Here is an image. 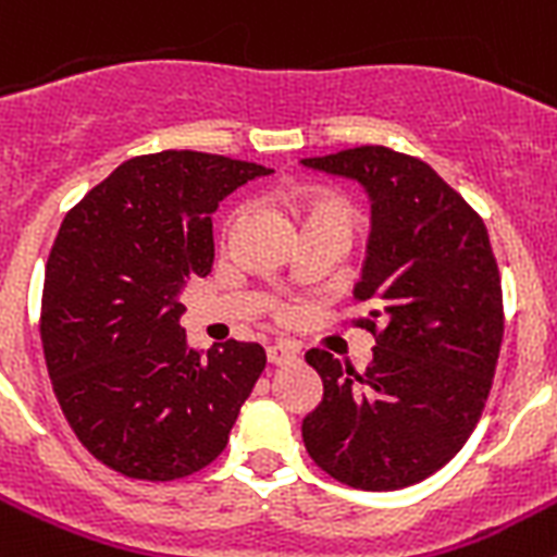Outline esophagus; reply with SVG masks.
<instances>
[{
  "label": "esophagus",
  "instance_id": "34e87169",
  "mask_svg": "<svg viewBox=\"0 0 557 557\" xmlns=\"http://www.w3.org/2000/svg\"><path fill=\"white\" fill-rule=\"evenodd\" d=\"M268 359L270 366H289L298 359V348L289 346V343H275V346H268Z\"/></svg>",
  "mask_w": 557,
  "mask_h": 557
}]
</instances>
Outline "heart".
Wrapping results in <instances>:
<instances>
[{
  "mask_svg": "<svg viewBox=\"0 0 557 557\" xmlns=\"http://www.w3.org/2000/svg\"><path fill=\"white\" fill-rule=\"evenodd\" d=\"M295 214L301 218L304 228H337L351 236L357 228V209L348 198L329 189H301L295 191L293 198ZM248 218V203H236L223 220V239H231L239 225Z\"/></svg>",
  "mask_w": 557,
  "mask_h": 557,
  "instance_id": "1",
  "label": "heart"
}]
</instances>
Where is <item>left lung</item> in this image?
Returning <instances> with one entry per match:
<instances>
[{"instance_id":"left-lung-1","label":"left lung","mask_w":557,"mask_h":557,"mask_svg":"<svg viewBox=\"0 0 557 557\" xmlns=\"http://www.w3.org/2000/svg\"><path fill=\"white\" fill-rule=\"evenodd\" d=\"M304 166L366 186L373 200L368 262L351 321L376 339L362 373L323 348L307 351L323 398L304 418L321 471L359 491L426 480L480 421L499 359L505 309L488 228L430 164L366 145Z\"/></svg>"}]
</instances>
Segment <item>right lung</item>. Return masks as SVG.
<instances>
[{
  "label": "right lung",
  "instance_id": "right-lung-1",
  "mask_svg": "<svg viewBox=\"0 0 557 557\" xmlns=\"http://www.w3.org/2000/svg\"><path fill=\"white\" fill-rule=\"evenodd\" d=\"M268 172L214 152H150L66 211L44 275V359L69 426L108 469L181 480L228 444L268 357L239 339L200 357L178 293L211 273V211Z\"/></svg>",
  "mask_w": 557,
  "mask_h": 557
}]
</instances>
